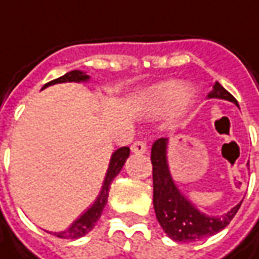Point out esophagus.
<instances>
[{"label":"esophagus","instance_id":"1","mask_svg":"<svg viewBox=\"0 0 259 259\" xmlns=\"http://www.w3.org/2000/svg\"><path fill=\"white\" fill-rule=\"evenodd\" d=\"M147 151V146L144 141H136V143H133V146H132V152L133 154H144V152Z\"/></svg>","mask_w":259,"mask_h":259}]
</instances>
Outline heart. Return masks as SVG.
<instances>
[{
  "label": "heart",
  "mask_w": 259,
  "mask_h": 259,
  "mask_svg": "<svg viewBox=\"0 0 259 259\" xmlns=\"http://www.w3.org/2000/svg\"><path fill=\"white\" fill-rule=\"evenodd\" d=\"M193 98L194 90L191 85H180L178 80H166L147 89L139 100V108L148 118H159L170 110L169 119L176 122L189 111Z\"/></svg>",
  "instance_id": "heart-1"
}]
</instances>
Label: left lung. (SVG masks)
<instances>
[{"mask_svg": "<svg viewBox=\"0 0 259 259\" xmlns=\"http://www.w3.org/2000/svg\"><path fill=\"white\" fill-rule=\"evenodd\" d=\"M208 98L230 101L239 107L236 98L228 90H225L218 81H215V84L212 85V91L208 94ZM168 139L162 137L154 141L151 147L152 180H154L152 201L161 228L168 234V237L182 243L197 241L202 237L219 233L233 219L243 201H240L237 205L221 217H211L198 211L194 204H191L180 193L170 175L168 163ZM247 166L250 165L247 163Z\"/></svg>", "mask_w": 259, "mask_h": 259, "instance_id": "1", "label": "left lung"}]
</instances>
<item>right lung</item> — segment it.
I'll list each match as a JSON object with an SVG mask.
<instances>
[{"mask_svg":"<svg viewBox=\"0 0 259 259\" xmlns=\"http://www.w3.org/2000/svg\"><path fill=\"white\" fill-rule=\"evenodd\" d=\"M89 80H90V76L85 73V72H83V70H72V72L61 76L58 79L47 83V84L42 87L41 90H44L48 85L58 84V83H72V81H74V83H85ZM129 147H120V148H118L116 151L113 152L112 155H111V161H109V165H108V170L107 174H105V178H104L101 191H100V194H98V197L94 201V204L89 209H85L68 229H65L62 232H48V233L54 234V236H57L59 239L69 240L79 239V237H83V236L89 233L91 229L94 228V225L100 219V217H101L102 209L105 208V204H107L108 201V194H109L111 183L118 176L119 172L122 170L126 159L129 158Z\"/></svg>","mask_w":259,"mask_h":259,"instance_id":"1","label":"right lung"}]
</instances>
